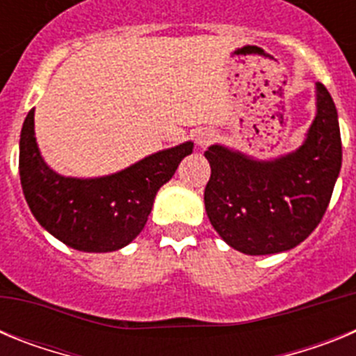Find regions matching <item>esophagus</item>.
<instances>
[{
	"label": "esophagus",
	"mask_w": 356,
	"mask_h": 356,
	"mask_svg": "<svg viewBox=\"0 0 356 356\" xmlns=\"http://www.w3.org/2000/svg\"><path fill=\"white\" fill-rule=\"evenodd\" d=\"M216 137H217L216 131L210 130V128H207V130H203V131H200V134H197L196 143H197V146L205 147V146H209V144H212L213 140H216Z\"/></svg>",
	"instance_id": "34e87169"
}]
</instances>
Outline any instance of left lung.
Returning <instances> with one entry per match:
<instances>
[{"label":"left lung","instance_id":"8db88e82","mask_svg":"<svg viewBox=\"0 0 356 356\" xmlns=\"http://www.w3.org/2000/svg\"><path fill=\"white\" fill-rule=\"evenodd\" d=\"M317 114L307 139L275 160H254L213 144L205 151L210 180L205 209L213 229L234 250L273 254L296 248L319 225L341 172L337 108L316 83Z\"/></svg>","mask_w":356,"mask_h":356}]
</instances>
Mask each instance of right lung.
<instances>
[{
  "instance_id": "add662e5",
  "label": "right lung",
  "mask_w": 356,
  "mask_h": 356,
  "mask_svg": "<svg viewBox=\"0 0 356 356\" xmlns=\"http://www.w3.org/2000/svg\"><path fill=\"white\" fill-rule=\"evenodd\" d=\"M33 114L31 108L19 140V176L26 203L53 237L87 253L128 246L143 232L159 188L171 180L194 147L188 140L114 175L71 178L53 171L40 156Z\"/></svg>"
}]
</instances>
